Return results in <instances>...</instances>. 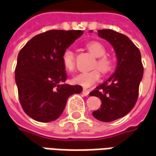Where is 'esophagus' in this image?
Instances as JSON below:
<instances>
[{
    "label": "esophagus",
    "mask_w": 156,
    "mask_h": 156,
    "mask_svg": "<svg viewBox=\"0 0 156 156\" xmlns=\"http://www.w3.org/2000/svg\"><path fill=\"white\" fill-rule=\"evenodd\" d=\"M82 93L83 96H89V93H90V91H89L88 90H86V89H83V90Z\"/></svg>",
    "instance_id": "1"
}]
</instances>
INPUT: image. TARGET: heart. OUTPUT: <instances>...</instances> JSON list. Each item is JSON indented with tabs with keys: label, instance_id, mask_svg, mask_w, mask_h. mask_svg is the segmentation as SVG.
<instances>
[{
	"label": "heart",
	"instance_id": "obj_1",
	"mask_svg": "<svg viewBox=\"0 0 156 156\" xmlns=\"http://www.w3.org/2000/svg\"><path fill=\"white\" fill-rule=\"evenodd\" d=\"M87 48L93 55L98 58L95 64L102 73H107L112 69V60L106 56L107 49L105 46L99 42H90L87 44ZM62 64L67 72H73L75 69V55L71 48L65 49L62 55ZM100 78V73L98 70H92L90 72H82L74 76L72 81L75 84L83 87H90L97 82Z\"/></svg>",
	"mask_w": 156,
	"mask_h": 156
}]
</instances>
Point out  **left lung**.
I'll return each mask as SVG.
<instances>
[{"label": "left lung", "instance_id": "obj_1", "mask_svg": "<svg viewBox=\"0 0 156 156\" xmlns=\"http://www.w3.org/2000/svg\"><path fill=\"white\" fill-rule=\"evenodd\" d=\"M98 36L114 47L117 66L107 81L90 93L101 101V108L92 114L100 121L111 122L126 116L136 104L144 67L139 49L128 37L113 30H98Z\"/></svg>", "mask_w": 156, "mask_h": 156}]
</instances>
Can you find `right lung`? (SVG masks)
<instances>
[{"label":"right lung","mask_w":156,"mask_h":156,"mask_svg":"<svg viewBox=\"0 0 156 156\" xmlns=\"http://www.w3.org/2000/svg\"><path fill=\"white\" fill-rule=\"evenodd\" d=\"M82 30H51L31 38L18 55L15 81L25 114L40 122L60 117L68 97L83 90L80 85L65 83L67 75L62 55Z\"/></svg>","instance_id":"1"}]
</instances>
